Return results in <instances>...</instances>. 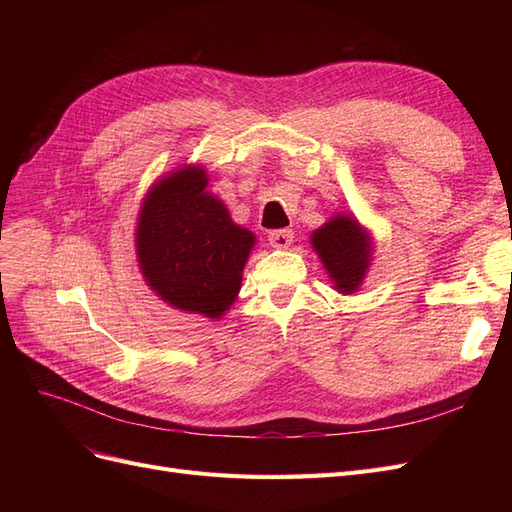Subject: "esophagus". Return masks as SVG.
I'll use <instances>...</instances> for the list:
<instances>
[{
  "mask_svg": "<svg viewBox=\"0 0 512 512\" xmlns=\"http://www.w3.org/2000/svg\"><path fill=\"white\" fill-rule=\"evenodd\" d=\"M294 239V232L290 228H277V230H271L269 232V243L273 247H280V250H284V247H288Z\"/></svg>",
  "mask_w": 512,
  "mask_h": 512,
  "instance_id": "34e87169",
  "label": "esophagus"
}]
</instances>
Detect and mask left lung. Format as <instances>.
<instances>
[{
  "mask_svg": "<svg viewBox=\"0 0 512 512\" xmlns=\"http://www.w3.org/2000/svg\"><path fill=\"white\" fill-rule=\"evenodd\" d=\"M312 243L339 290L350 294L359 288L369 267L371 252L369 237L359 222L348 215H337L314 232Z\"/></svg>",
  "mask_w": 512,
  "mask_h": 512,
  "instance_id": "8db88e82",
  "label": "left lung"
}]
</instances>
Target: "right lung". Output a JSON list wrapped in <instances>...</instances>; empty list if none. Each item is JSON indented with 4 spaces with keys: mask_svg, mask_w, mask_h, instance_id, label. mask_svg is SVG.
I'll return each mask as SVG.
<instances>
[{
    "mask_svg": "<svg viewBox=\"0 0 512 512\" xmlns=\"http://www.w3.org/2000/svg\"><path fill=\"white\" fill-rule=\"evenodd\" d=\"M205 185L200 168L160 181L141 209L136 252L145 280L164 301L220 318L237 297L254 235L230 220Z\"/></svg>",
    "mask_w": 512,
    "mask_h": 512,
    "instance_id": "right-lung-1",
    "label": "right lung"
}]
</instances>
